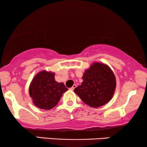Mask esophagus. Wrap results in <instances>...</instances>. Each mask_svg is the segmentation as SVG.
Wrapping results in <instances>:
<instances>
[{"label": "esophagus", "instance_id": "34e87169", "mask_svg": "<svg viewBox=\"0 0 147 147\" xmlns=\"http://www.w3.org/2000/svg\"><path fill=\"white\" fill-rule=\"evenodd\" d=\"M76 88V84H74V85L73 86H72V87H71V88H70V90H74V89H75Z\"/></svg>", "mask_w": 147, "mask_h": 147}]
</instances>
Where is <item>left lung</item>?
<instances>
[{
  "label": "left lung",
  "mask_w": 147,
  "mask_h": 147,
  "mask_svg": "<svg viewBox=\"0 0 147 147\" xmlns=\"http://www.w3.org/2000/svg\"><path fill=\"white\" fill-rule=\"evenodd\" d=\"M83 82L74 92L84 103L93 108L100 107L112 99L116 89V78L105 64L94 63L84 74Z\"/></svg>",
  "instance_id": "8db88e82"
}]
</instances>
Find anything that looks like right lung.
I'll list each match as a JSON object with an SVG mask.
<instances>
[{
	"mask_svg": "<svg viewBox=\"0 0 147 147\" xmlns=\"http://www.w3.org/2000/svg\"><path fill=\"white\" fill-rule=\"evenodd\" d=\"M54 76V73L41 71L35 76L30 85V96L34 104L41 109L50 110L55 107L68 90L63 83L56 82Z\"/></svg>",
	"mask_w": 147,
	"mask_h": 147,
	"instance_id": "obj_1",
	"label": "right lung"
}]
</instances>
